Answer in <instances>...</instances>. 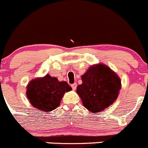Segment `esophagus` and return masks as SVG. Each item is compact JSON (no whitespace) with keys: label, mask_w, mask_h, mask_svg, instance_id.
<instances>
[{"label":"esophagus","mask_w":148,"mask_h":148,"mask_svg":"<svg viewBox=\"0 0 148 148\" xmlns=\"http://www.w3.org/2000/svg\"><path fill=\"white\" fill-rule=\"evenodd\" d=\"M77 83H74V84H72V85H71V88H72V89L73 90H75L76 88H77Z\"/></svg>","instance_id":"obj_1"}]
</instances>
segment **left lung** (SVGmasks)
<instances>
[{"label":"left lung","mask_w":148,"mask_h":148,"mask_svg":"<svg viewBox=\"0 0 148 148\" xmlns=\"http://www.w3.org/2000/svg\"><path fill=\"white\" fill-rule=\"evenodd\" d=\"M82 84L78 85L77 93L84 107L93 112L102 111L113 103L121 88L118 75L103 64L90 67L82 76Z\"/></svg>","instance_id":"obj_1"}]
</instances>
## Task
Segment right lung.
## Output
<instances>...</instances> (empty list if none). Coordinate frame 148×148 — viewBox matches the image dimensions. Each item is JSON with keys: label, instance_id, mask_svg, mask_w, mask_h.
Wrapping results in <instances>:
<instances>
[{"label": "right lung", "instance_id": "add662e5", "mask_svg": "<svg viewBox=\"0 0 148 148\" xmlns=\"http://www.w3.org/2000/svg\"><path fill=\"white\" fill-rule=\"evenodd\" d=\"M71 90L66 82H59L57 78L47 74L45 77L30 81L26 94L34 107L49 112L60 105L63 94Z\"/></svg>", "mask_w": 148, "mask_h": 148}]
</instances>
